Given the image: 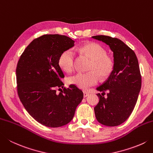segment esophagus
<instances>
[{"mask_svg": "<svg viewBox=\"0 0 153 153\" xmlns=\"http://www.w3.org/2000/svg\"><path fill=\"white\" fill-rule=\"evenodd\" d=\"M89 95V94L88 92H86V91H84L83 92V97H88Z\"/></svg>", "mask_w": 153, "mask_h": 153, "instance_id": "34e87169", "label": "esophagus"}]
</instances>
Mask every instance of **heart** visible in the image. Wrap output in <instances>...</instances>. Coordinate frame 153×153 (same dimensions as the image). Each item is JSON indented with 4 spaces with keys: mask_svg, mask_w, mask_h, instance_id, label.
Segmentation results:
<instances>
[{
    "mask_svg": "<svg viewBox=\"0 0 153 153\" xmlns=\"http://www.w3.org/2000/svg\"><path fill=\"white\" fill-rule=\"evenodd\" d=\"M79 52L91 59L89 70L86 73H77L68 77L70 84L82 89L96 85L99 76L101 79H106L112 74L115 67L113 58L107 54L105 49L101 45L94 42L85 44L79 48ZM58 64L63 70L71 72L75 65V53L71 49L63 52L58 59Z\"/></svg>",
    "mask_w": 153,
    "mask_h": 153,
    "instance_id": "1",
    "label": "heart"
}]
</instances>
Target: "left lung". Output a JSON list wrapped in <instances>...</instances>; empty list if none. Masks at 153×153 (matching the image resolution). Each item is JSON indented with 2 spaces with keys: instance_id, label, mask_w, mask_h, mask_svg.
I'll return each mask as SVG.
<instances>
[{
  "instance_id": "8db88e82",
  "label": "left lung",
  "mask_w": 153,
  "mask_h": 153,
  "mask_svg": "<svg viewBox=\"0 0 153 153\" xmlns=\"http://www.w3.org/2000/svg\"><path fill=\"white\" fill-rule=\"evenodd\" d=\"M92 38L108 45L115 62L112 74L97 88L102 94H97L100 101L94 107L95 117L103 125L117 126L129 117L138 99L141 88L138 59L134 51L118 38L103 35Z\"/></svg>"
}]
</instances>
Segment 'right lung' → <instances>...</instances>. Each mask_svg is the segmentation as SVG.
<instances>
[{
	"label": "right lung",
	"instance_id": "right-lung-1",
	"mask_svg": "<svg viewBox=\"0 0 153 153\" xmlns=\"http://www.w3.org/2000/svg\"><path fill=\"white\" fill-rule=\"evenodd\" d=\"M74 46L64 35L44 34L34 39L20 56L16 74L17 92L25 108L44 126L59 127L70 123L82 101L77 86L64 87V74L58 64L64 51ZM63 91L57 94L56 88Z\"/></svg>",
	"mask_w": 153,
	"mask_h": 153
}]
</instances>
